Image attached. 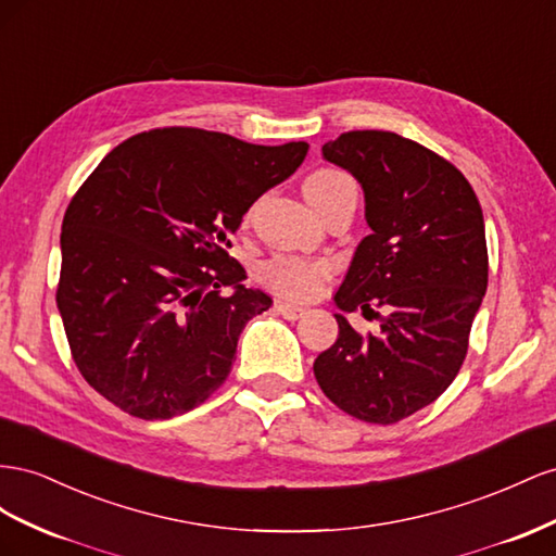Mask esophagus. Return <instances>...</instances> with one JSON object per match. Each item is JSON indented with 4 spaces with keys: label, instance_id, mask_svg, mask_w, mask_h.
<instances>
[{
    "label": "esophagus",
    "instance_id": "esophagus-1",
    "mask_svg": "<svg viewBox=\"0 0 556 556\" xmlns=\"http://www.w3.org/2000/svg\"><path fill=\"white\" fill-rule=\"evenodd\" d=\"M275 312L281 314L283 319H289V321H298L300 316L305 314L303 307H295V305H289V303H277V305H275Z\"/></svg>",
    "mask_w": 556,
    "mask_h": 556
}]
</instances>
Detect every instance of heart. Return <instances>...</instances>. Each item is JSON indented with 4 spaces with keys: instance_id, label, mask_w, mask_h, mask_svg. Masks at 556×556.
<instances>
[{
    "instance_id": "b5f03b06",
    "label": "heart",
    "mask_w": 556,
    "mask_h": 556,
    "mask_svg": "<svg viewBox=\"0 0 556 556\" xmlns=\"http://www.w3.org/2000/svg\"><path fill=\"white\" fill-rule=\"evenodd\" d=\"M305 195L321 214L344 195H356V184L349 174L321 167L305 179ZM336 273V265L324 258H305L293 253H277L261 265L265 287L289 300H312Z\"/></svg>"
}]
</instances>
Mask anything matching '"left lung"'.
Here are the masks:
<instances>
[{
    "instance_id": "left-lung-1",
    "label": "left lung",
    "mask_w": 556,
    "mask_h": 556,
    "mask_svg": "<svg viewBox=\"0 0 556 556\" xmlns=\"http://www.w3.org/2000/svg\"><path fill=\"white\" fill-rule=\"evenodd\" d=\"M321 151L363 186L372 228L336 303L377 314L382 332L361 336L336 314L338 340L316 356L314 377L346 415L395 424L431 405L464 366L489 277L482 207L450 161L395 132H342Z\"/></svg>"
}]
</instances>
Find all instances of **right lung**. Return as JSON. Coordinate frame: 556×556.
I'll list each match as a JSON object with an SVG mask.
<instances>
[{
	"label": "right lung",
	"instance_id": "right-lung-1",
	"mask_svg": "<svg viewBox=\"0 0 556 556\" xmlns=\"http://www.w3.org/2000/svg\"><path fill=\"white\" fill-rule=\"evenodd\" d=\"M307 149L157 128L125 139L76 190L55 300L78 372L109 403L169 419L226 382L240 332L273 305L244 289L230 235Z\"/></svg>",
	"mask_w": 556,
	"mask_h": 556
}]
</instances>
